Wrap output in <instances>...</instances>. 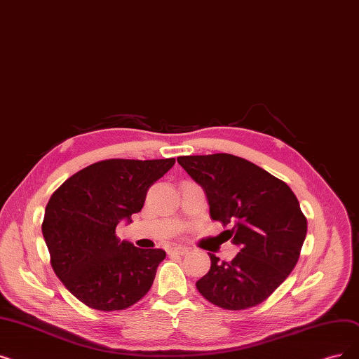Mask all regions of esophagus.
<instances>
[{
	"instance_id": "obj_1",
	"label": "esophagus",
	"mask_w": 359,
	"mask_h": 359,
	"mask_svg": "<svg viewBox=\"0 0 359 359\" xmlns=\"http://www.w3.org/2000/svg\"><path fill=\"white\" fill-rule=\"evenodd\" d=\"M189 252V248L186 246H171L168 249V254H177V255H186Z\"/></svg>"
}]
</instances>
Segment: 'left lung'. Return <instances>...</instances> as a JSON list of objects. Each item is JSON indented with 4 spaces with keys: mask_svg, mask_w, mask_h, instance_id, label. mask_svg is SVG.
<instances>
[{
    "mask_svg": "<svg viewBox=\"0 0 359 359\" xmlns=\"http://www.w3.org/2000/svg\"><path fill=\"white\" fill-rule=\"evenodd\" d=\"M177 163L204 189L212 220L241 246L231 261L214 254L196 289L211 304L239 311L266 301L299 259L306 218L289 186L231 154L186 155Z\"/></svg>",
    "mask_w": 359,
    "mask_h": 359,
    "instance_id": "1",
    "label": "left lung"
}]
</instances>
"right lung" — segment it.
Returning <instances> with one entry per match:
<instances>
[{
  "label": "right lung",
  "instance_id": "add662e5",
  "mask_svg": "<svg viewBox=\"0 0 359 359\" xmlns=\"http://www.w3.org/2000/svg\"><path fill=\"white\" fill-rule=\"evenodd\" d=\"M165 160H104L69 177L45 208L42 235L51 266L89 308L126 309L151 289L163 249H141L116 236L121 220L144 207L147 192L175 165Z\"/></svg>",
  "mask_w": 359,
  "mask_h": 359
}]
</instances>
